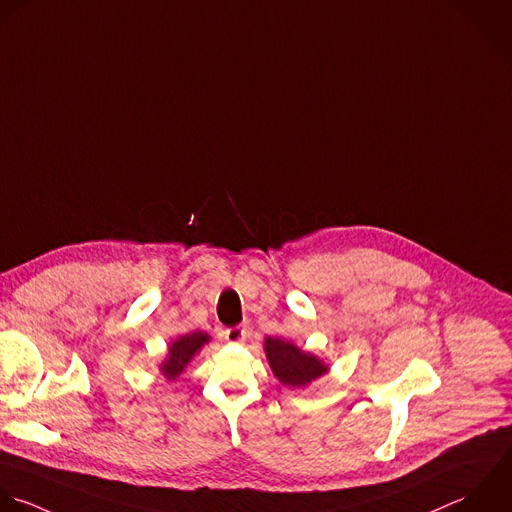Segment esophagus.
Instances as JSON below:
<instances>
[{"instance_id":"1","label":"esophagus","mask_w":512,"mask_h":512,"mask_svg":"<svg viewBox=\"0 0 512 512\" xmlns=\"http://www.w3.org/2000/svg\"><path fill=\"white\" fill-rule=\"evenodd\" d=\"M247 335H249V329L245 325H237V327H231V329L223 331V337L229 343H241V341L247 339Z\"/></svg>"}]
</instances>
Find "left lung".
<instances>
[{"instance_id": "left-lung-1", "label": "left lung", "mask_w": 512, "mask_h": 512, "mask_svg": "<svg viewBox=\"0 0 512 512\" xmlns=\"http://www.w3.org/2000/svg\"><path fill=\"white\" fill-rule=\"evenodd\" d=\"M263 349L273 375L289 389H305L329 371V367L319 357L301 351L291 341L267 337Z\"/></svg>"}]
</instances>
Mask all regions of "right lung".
<instances>
[{"instance_id":"right-lung-1","label":"right lung","mask_w":512,"mask_h":512,"mask_svg":"<svg viewBox=\"0 0 512 512\" xmlns=\"http://www.w3.org/2000/svg\"><path fill=\"white\" fill-rule=\"evenodd\" d=\"M205 343H209V335L201 333V331H193V333H187V335H181L179 339H175L169 345L167 357L159 367L163 377L167 381H175L185 371L189 361L201 351V347Z\"/></svg>"}]
</instances>
